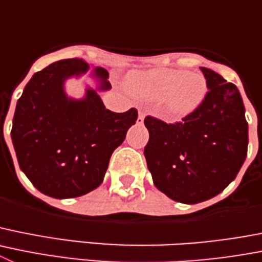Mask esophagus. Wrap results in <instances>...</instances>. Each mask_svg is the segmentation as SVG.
Listing matches in <instances>:
<instances>
[{"mask_svg":"<svg viewBox=\"0 0 262 262\" xmlns=\"http://www.w3.org/2000/svg\"><path fill=\"white\" fill-rule=\"evenodd\" d=\"M144 117H145V115H144V113H139V117H138V124H141L144 122Z\"/></svg>","mask_w":262,"mask_h":262,"instance_id":"obj_1","label":"esophagus"}]
</instances>
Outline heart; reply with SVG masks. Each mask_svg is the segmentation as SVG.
Returning <instances> with one entry per match:
<instances>
[{"mask_svg":"<svg viewBox=\"0 0 262 262\" xmlns=\"http://www.w3.org/2000/svg\"><path fill=\"white\" fill-rule=\"evenodd\" d=\"M127 91L147 101H160L169 119H182L200 107L208 93V83L200 73L175 69L131 71L124 80Z\"/></svg>","mask_w":262,"mask_h":262,"instance_id":"heart-1","label":"heart"}]
</instances>
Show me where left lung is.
<instances>
[{
	"mask_svg": "<svg viewBox=\"0 0 262 262\" xmlns=\"http://www.w3.org/2000/svg\"><path fill=\"white\" fill-rule=\"evenodd\" d=\"M208 93L196 112L177 123L150 115L144 148L153 183L171 200L198 204L224 191L247 157L248 123L236 85L201 67Z\"/></svg>",
	"mask_w": 262,
	"mask_h": 262,
	"instance_id": "1",
	"label": "left lung"
}]
</instances>
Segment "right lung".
<instances>
[{"mask_svg": "<svg viewBox=\"0 0 262 262\" xmlns=\"http://www.w3.org/2000/svg\"><path fill=\"white\" fill-rule=\"evenodd\" d=\"M91 66L83 59H62L33 74L16 102L11 140L19 166L44 195L71 199L102 183L112 153L138 119V110L106 109L98 91L112 88L109 74L95 67L97 88L81 98L67 96L64 81L80 78Z\"/></svg>", "mask_w": 262, "mask_h": 262, "instance_id": "right-lung-1", "label": "right lung"}]
</instances>
